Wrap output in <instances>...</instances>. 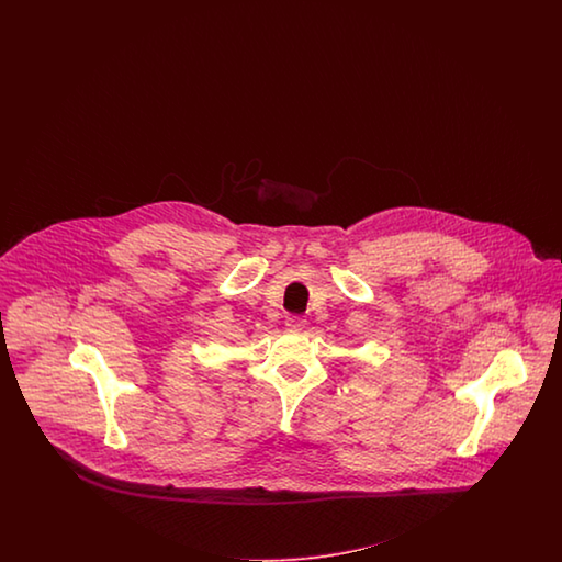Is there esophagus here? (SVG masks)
Segmentation results:
<instances>
[{"label": "esophagus", "instance_id": "34e87169", "mask_svg": "<svg viewBox=\"0 0 562 562\" xmlns=\"http://www.w3.org/2000/svg\"><path fill=\"white\" fill-rule=\"evenodd\" d=\"M305 325V319L299 317V315H289L286 317V327H289L290 331H301Z\"/></svg>", "mask_w": 562, "mask_h": 562}]
</instances>
